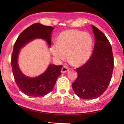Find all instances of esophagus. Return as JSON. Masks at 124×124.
Instances as JSON below:
<instances>
[{
    "label": "esophagus",
    "mask_w": 124,
    "mask_h": 124,
    "mask_svg": "<svg viewBox=\"0 0 124 124\" xmlns=\"http://www.w3.org/2000/svg\"><path fill=\"white\" fill-rule=\"evenodd\" d=\"M69 69H68V68H67V67L65 66H63L62 67V69H61V72L63 73H66L68 71H69Z\"/></svg>",
    "instance_id": "34e87169"
}]
</instances>
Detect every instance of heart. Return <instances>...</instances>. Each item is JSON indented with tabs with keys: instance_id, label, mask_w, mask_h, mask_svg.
<instances>
[{
	"instance_id": "obj_1",
	"label": "heart",
	"mask_w": 124,
	"mask_h": 124,
	"mask_svg": "<svg viewBox=\"0 0 124 124\" xmlns=\"http://www.w3.org/2000/svg\"><path fill=\"white\" fill-rule=\"evenodd\" d=\"M93 41L89 33L76 30H67L61 33L56 43L51 47L55 59L61 61L67 57L71 63L78 66L85 63L90 57Z\"/></svg>"
}]
</instances>
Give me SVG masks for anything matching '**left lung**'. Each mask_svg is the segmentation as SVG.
<instances>
[{
  "label": "left lung",
  "mask_w": 124,
  "mask_h": 124,
  "mask_svg": "<svg viewBox=\"0 0 124 124\" xmlns=\"http://www.w3.org/2000/svg\"><path fill=\"white\" fill-rule=\"evenodd\" d=\"M95 36L92 56L82 67L76 69L78 77L72 84L77 95L84 99L99 97L106 91L111 81L114 69L111 46L106 36L92 25Z\"/></svg>",
  "instance_id": "8db88e82"
}]
</instances>
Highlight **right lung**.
Returning a JSON list of instances; mask_svg holds the SVG:
<instances>
[{
  "instance_id": "right-lung-1",
  "label": "right lung",
  "mask_w": 124,
  "mask_h": 124,
  "mask_svg": "<svg viewBox=\"0 0 124 124\" xmlns=\"http://www.w3.org/2000/svg\"><path fill=\"white\" fill-rule=\"evenodd\" d=\"M54 28L36 23L27 28L18 37L13 47L11 65L15 81L22 93L33 97L45 96L53 88L57 78L61 75L62 65L50 64L46 70L35 77L25 76L20 70L18 57L22 47L36 39L46 41L49 47L51 45V36Z\"/></svg>"
}]
</instances>
